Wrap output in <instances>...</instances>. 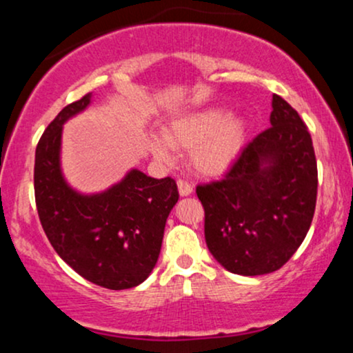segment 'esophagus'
<instances>
[{
	"mask_svg": "<svg viewBox=\"0 0 353 353\" xmlns=\"http://www.w3.org/2000/svg\"><path fill=\"white\" fill-rule=\"evenodd\" d=\"M177 188H179L181 196H190V194H192V185H190L188 181L179 179L177 181Z\"/></svg>",
	"mask_w": 353,
	"mask_h": 353,
	"instance_id": "1",
	"label": "esophagus"
}]
</instances>
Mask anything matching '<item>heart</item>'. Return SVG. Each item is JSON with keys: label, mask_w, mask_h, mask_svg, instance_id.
Returning <instances> with one entry per match:
<instances>
[{"label": "heart", "mask_w": 353, "mask_h": 353, "mask_svg": "<svg viewBox=\"0 0 353 353\" xmlns=\"http://www.w3.org/2000/svg\"><path fill=\"white\" fill-rule=\"evenodd\" d=\"M245 139L244 123L221 108L184 114L165 125L164 140L152 141L159 159H171L172 149L189 151V165L201 176H219L236 163Z\"/></svg>", "instance_id": "b5f03b06"}]
</instances>
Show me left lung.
Returning a JSON list of instances; mask_svg holds the SVG:
<instances>
[{"instance_id":"8db88e82","label":"left lung","mask_w":353,"mask_h":353,"mask_svg":"<svg viewBox=\"0 0 353 353\" xmlns=\"http://www.w3.org/2000/svg\"><path fill=\"white\" fill-rule=\"evenodd\" d=\"M270 128L242 149L221 181L199 184L204 236L229 272L279 270L309 232L317 202V159L299 112L274 94Z\"/></svg>"}]
</instances>
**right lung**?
I'll return each instance as SVG.
<instances>
[{
  "label": "right lung",
  "mask_w": 353,
  "mask_h": 353,
  "mask_svg": "<svg viewBox=\"0 0 353 353\" xmlns=\"http://www.w3.org/2000/svg\"><path fill=\"white\" fill-rule=\"evenodd\" d=\"M89 101L91 92L61 109L36 145V209L52 249L81 277L104 289H131L156 265L179 192L172 177L154 179L137 169L94 196L66 184L59 168L63 124Z\"/></svg>",
  "instance_id": "obj_1"
}]
</instances>
